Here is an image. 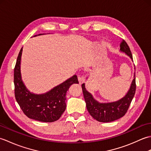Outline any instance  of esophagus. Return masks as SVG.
Segmentation results:
<instances>
[{
  "label": "esophagus",
  "instance_id": "esophagus-1",
  "mask_svg": "<svg viewBox=\"0 0 151 151\" xmlns=\"http://www.w3.org/2000/svg\"><path fill=\"white\" fill-rule=\"evenodd\" d=\"M78 82H79V84H82L84 82V78L82 76H78Z\"/></svg>",
  "mask_w": 151,
  "mask_h": 151
}]
</instances>
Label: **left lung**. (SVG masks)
I'll use <instances>...</instances> for the list:
<instances>
[{
	"mask_svg": "<svg viewBox=\"0 0 151 151\" xmlns=\"http://www.w3.org/2000/svg\"><path fill=\"white\" fill-rule=\"evenodd\" d=\"M120 47L121 52L126 54L133 62L132 53L126 41L123 40ZM134 70H135V65H134ZM88 78V77L86 78V79ZM82 88L86 104V108L92 117L102 123L114 121L124 116L127 113L134 97L136 88L135 72L134 73V78L126 95L117 101L100 102L96 100L92 94L87 91L84 83L82 85Z\"/></svg>",
	"mask_w": 151,
	"mask_h": 151,
	"instance_id": "8db88e82",
	"label": "left lung"
}]
</instances>
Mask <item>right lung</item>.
Segmentation results:
<instances>
[{
    "mask_svg": "<svg viewBox=\"0 0 151 151\" xmlns=\"http://www.w3.org/2000/svg\"><path fill=\"white\" fill-rule=\"evenodd\" d=\"M43 34L36 35L34 37ZM22 52V47L19 53L14 69L16 101L24 114L32 119L47 123L58 120L65 110L67 90L72 84L78 83L77 76H72L44 93H34L27 88L22 81L21 73Z\"/></svg>",
    "mask_w": 151,
    "mask_h": 151,
    "instance_id": "add662e5",
    "label": "right lung"
}]
</instances>
